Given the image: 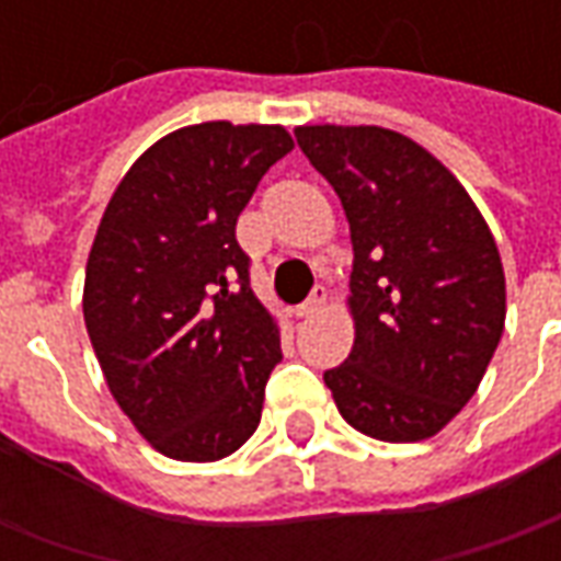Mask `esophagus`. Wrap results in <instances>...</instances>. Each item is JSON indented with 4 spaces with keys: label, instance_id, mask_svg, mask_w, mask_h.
I'll use <instances>...</instances> for the list:
<instances>
[{
    "label": "esophagus",
    "instance_id": "1",
    "mask_svg": "<svg viewBox=\"0 0 561 561\" xmlns=\"http://www.w3.org/2000/svg\"><path fill=\"white\" fill-rule=\"evenodd\" d=\"M324 300H328V291H324V285H316V288H312V294L306 297L304 304L294 309V316H297V318H312L318 309L324 306Z\"/></svg>",
    "mask_w": 561,
    "mask_h": 561
}]
</instances>
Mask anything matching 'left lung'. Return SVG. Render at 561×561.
<instances>
[{
    "instance_id": "1",
    "label": "left lung",
    "mask_w": 561,
    "mask_h": 561,
    "mask_svg": "<svg viewBox=\"0 0 561 561\" xmlns=\"http://www.w3.org/2000/svg\"><path fill=\"white\" fill-rule=\"evenodd\" d=\"M294 138L340 195L354 245V345L324 385L357 433L430 438L474 397L505 330L493 233L457 176L400 131L300 126Z\"/></svg>"
}]
</instances>
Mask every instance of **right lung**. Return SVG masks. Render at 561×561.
<instances>
[{
	"mask_svg": "<svg viewBox=\"0 0 561 561\" xmlns=\"http://www.w3.org/2000/svg\"><path fill=\"white\" fill-rule=\"evenodd\" d=\"M294 149L282 126L171 131L116 185L87 261L83 321L107 388L159 454L213 462L261 423L279 328L237 219Z\"/></svg>",
	"mask_w": 561,
	"mask_h": 561,
	"instance_id": "add662e5",
	"label": "right lung"
}]
</instances>
